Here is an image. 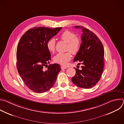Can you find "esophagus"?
Instances as JSON below:
<instances>
[{
  "label": "esophagus",
  "mask_w": 124,
  "mask_h": 124,
  "mask_svg": "<svg viewBox=\"0 0 124 124\" xmlns=\"http://www.w3.org/2000/svg\"><path fill=\"white\" fill-rule=\"evenodd\" d=\"M61 69L62 70H65L66 69H67V67H65V66H61Z\"/></svg>",
  "instance_id": "obj_1"
}]
</instances>
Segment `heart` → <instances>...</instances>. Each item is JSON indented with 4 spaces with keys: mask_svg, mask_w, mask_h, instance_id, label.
I'll return each instance as SVG.
<instances>
[{
    "mask_svg": "<svg viewBox=\"0 0 124 124\" xmlns=\"http://www.w3.org/2000/svg\"><path fill=\"white\" fill-rule=\"evenodd\" d=\"M61 40L67 43V50L70 52L59 53L54 57V61L60 64L65 65L71 59L70 52L73 54H76L79 50L81 46V40L76 37L75 33L70 30L64 31L60 36ZM55 40L54 38L49 39L46 44V46L50 52H54L55 49Z\"/></svg>",
    "mask_w": 124,
    "mask_h": 124,
    "instance_id": "heart-1",
    "label": "heart"
}]
</instances>
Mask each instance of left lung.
Returning <instances> with one entry per match:
<instances>
[{"mask_svg":"<svg viewBox=\"0 0 124 124\" xmlns=\"http://www.w3.org/2000/svg\"><path fill=\"white\" fill-rule=\"evenodd\" d=\"M82 31V43L74 62L79 61L81 69H76V74L72 81L77 86L89 89L100 80L104 67V51L103 45L93 32L83 26H75Z\"/></svg>","mask_w":124,"mask_h":124,"instance_id":"8db88e82","label":"left lung"}]
</instances>
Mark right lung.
Returning <instances> with one entry per match:
<instances>
[{
	"mask_svg": "<svg viewBox=\"0 0 124 124\" xmlns=\"http://www.w3.org/2000/svg\"><path fill=\"white\" fill-rule=\"evenodd\" d=\"M62 27H37L27 31L21 37L16 49V67L22 79L32 91L42 93L54 85L61 70L57 64L44 67L51 59L47 41L56 35Z\"/></svg>",
	"mask_w": 124,
	"mask_h": 124,
	"instance_id": "add662e5",
	"label": "right lung"
}]
</instances>
